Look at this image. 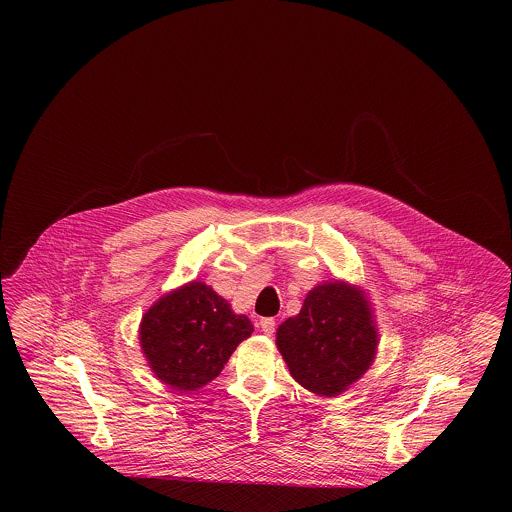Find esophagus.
<instances>
[{
	"label": "esophagus",
	"mask_w": 512,
	"mask_h": 512,
	"mask_svg": "<svg viewBox=\"0 0 512 512\" xmlns=\"http://www.w3.org/2000/svg\"><path fill=\"white\" fill-rule=\"evenodd\" d=\"M259 326H261V332H263V334L272 336L274 330H276V320H274V318H261Z\"/></svg>",
	"instance_id": "34e87169"
}]
</instances>
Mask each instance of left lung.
<instances>
[{"label":"left lung","mask_w":512,"mask_h":512,"mask_svg":"<svg viewBox=\"0 0 512 512\" xmlns=\"http://www.w3.org/2000/svg\"><path fill=\"white\" fill-rule=\"evenodd\" d=\"M276 345L305 390L340 395L376 357L378 332L365 293L340 280L315 286L299 315L278 326Z\"/></svg>","instance_id":"left-lung-1"}]
</instances>
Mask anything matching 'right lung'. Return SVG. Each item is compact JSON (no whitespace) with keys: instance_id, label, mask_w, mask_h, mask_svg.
<instances>
[{"instance_id":"right-lung-1","label":"right lung","mask_w":512,"mask_h":512,"mask_svg":"<svg viewBox=\"0 0 512 512\" xmlns=\"http://www.w3.org/2000/svg\"><path fill=\"white\" fill-rule=\"evenodd\" d=\"M253 324L203 282H190L155 301L142 317L140 345L155 376L176 391L215 380Z\"/></svg>"}]
</instances>
